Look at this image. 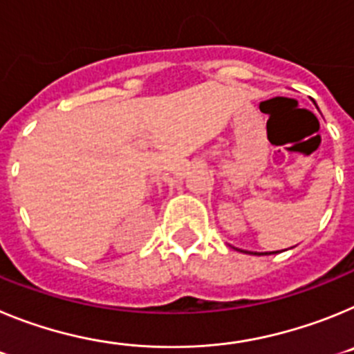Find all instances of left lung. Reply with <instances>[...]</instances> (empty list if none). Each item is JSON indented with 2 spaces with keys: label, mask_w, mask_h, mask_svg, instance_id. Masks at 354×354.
Instances as JSON below:
<instances>
[{
  "label": "left lung",
  "mask_w": 354,
  "mask_h": 354,
  "mask_svg": "<svg viewBox=\"0 0 354 354\" xmlns=\"http://www.w3.org/2000/svg\"><path fill=\"white\" fill-rule=\"evenodd\" d=\"M266 253H268V252H266ZM270 253H277V252H270Z\"/></svg>",
  "instance_id": "left-lung-1"
}]
</instances>
